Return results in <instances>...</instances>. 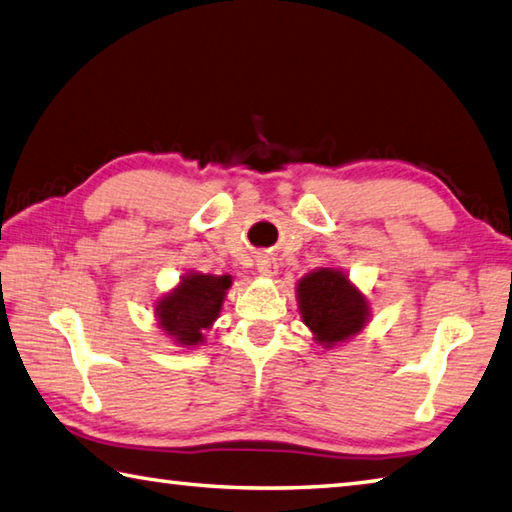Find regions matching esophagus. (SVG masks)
Segmentation results:
<instances>
[{"mask_svg":"<svg viewBox=\"0 0 512 512\" xmlns=\"http://www.w3.org/2000/svg\"><path fill=\"white\" fill-rule=\"evenodd\" d=\"M256 267H258V272L263 274V276H276V272H278L276 260L269 256V254H260L258 260H256Z\"/></svg>","mask_w":512,"mask_h":512,"instance_id":"obj_1","label":"esophagus"}]
</instances>
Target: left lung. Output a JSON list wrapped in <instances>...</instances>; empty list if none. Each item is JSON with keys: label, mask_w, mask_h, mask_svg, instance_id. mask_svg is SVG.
<instances>
[{"label": "left lung", "mask_w": 512, "mask_h": 512, "mask_svg": "<svg viewBox=\"0 0 512 512\" xmlns=\"http://www.w3.org/2000/svg\"><path fill=\"white\" fill-rule=\"evenodd\" d=\"M298 305L316 341L327 347L350 339L368 321L363 294L350 285L343 272L330 267L316 269L298 281Z\"/></svg>", "instance_id": "8db88e82"}]
</instances>
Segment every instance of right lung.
Segmentation results:
<instances>
[{"instance_id": "right-lung-1", "label": "right lung", "mask_w": 512, "mask_h": 512, "mask_svg": "<svg viewBox=\"0 0 512 512\" xmlns=\"http://www.w3.org/2000/svg\"><path fill=\"white\" fill-rule=\"evenodd\" d=\"M231 276L189 274L156 307L160 327L182 345L202 343V332L216 321Z\"/></svg>"}]
</instances>
